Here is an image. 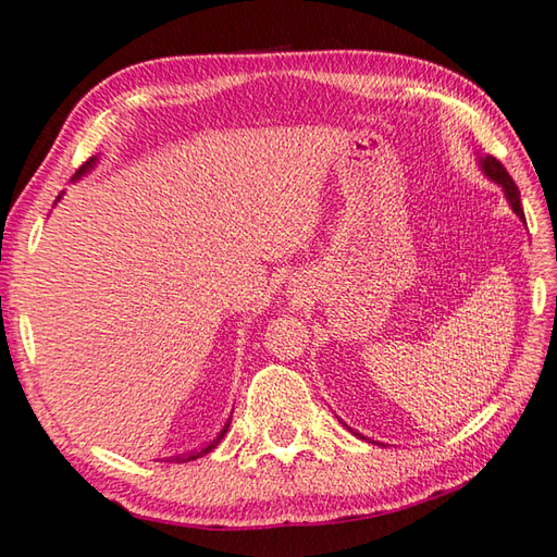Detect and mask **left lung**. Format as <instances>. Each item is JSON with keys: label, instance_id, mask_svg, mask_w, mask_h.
Wrapping results in <instances>:
<instances>
[{"label": "left lung", "instance_id": "8db88e82", "mask_svg": "<svg viewBox=\"0 0 557 557\" xmlns=\"http://www.w3.org/2000/svg\"><path fill=\"white\" fill-rule=\"evenodd\" d=\"M482 169H484V174H486L488 178H492V182H496L498 186L504 188V194H506L508 203H511V209L516 211L518 219H521V221L525 223L523 206H521V191H518V186H516L513 178L508 176L504 164L498 162V159H494V157H484V159H482Z\"/></svg>", "mask_w": 557, "mask_h": 557}]
</instances>
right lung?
<instances>
[{
	"label": "right lung",
	"instance_id": "right-lung-1",
	"mask_svg": "<svg viewBox=\"0 0 557 557\" xmlns=\"http://www.w3.org/2000/svg\"><path fill=\"white\" fill-rule=\"evenodd\" d=\"M96 159H98V157H90V159H88V162H86V164H83V166L78 169V172H75V178H78V176H83V174H88V172H90V169H92V166H96ZM59 199H61V196H59ZM228 428H231V420H228V422H225V425H223V430L219 432V437H215L213 442H209V445H206V447H201L199 451H191V455H186V457H176V461H191V459H199V457H203V455H209V451H211V449H215V447H219V442L223 440V435H225V432H228Z\"/></svg>",
	"mask_w": 557,
	"mask_h": 557
}]
</instances>
